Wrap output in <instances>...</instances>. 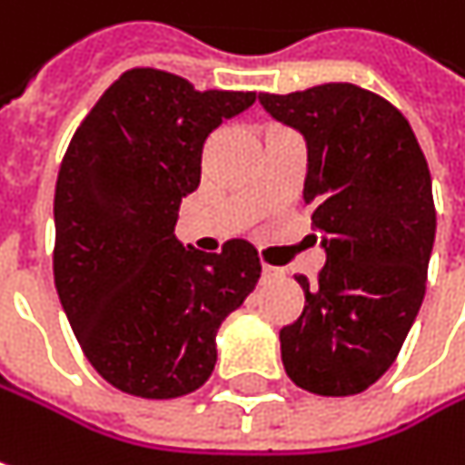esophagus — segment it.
Returning <instances> with one entry per match:
<instances>
[{
  "label": "esophagus",
  "instance_id": "esophagus-1",
  "mask_svg": "<svg viewBox=\"0 0 465 465\" xmlns=\"http://www.w3.org/2000/svg\"><path fill=\"white\" fill-rule=\"evenodd\" d=\"M282 275H285V272H282L281 267H272V264H264V267H262V278H264V281H275V278H282Z\"/></svg>",
  "mask_w": 465,
  "mask_h": 465
}]
</instances>
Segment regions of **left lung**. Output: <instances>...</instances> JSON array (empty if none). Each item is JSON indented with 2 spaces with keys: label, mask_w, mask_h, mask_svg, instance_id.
Masks as SVG:
<instances>
[{
  "label": "left lung",
  "mask_w": 465,
  "mask_h": 465,
  "mask_svg": "<svg viewBox=\"0 0 465 465\" xmlns=\"http://www.w3.org/2000/svg\"><path fill=\"white\" fill-rule=\"evenodd\" d=\"M259 103L307 140L304 206L325 249L315 282L296 275L307 302L281 328L282 368L312 394H360L397 360L426 293L437 230L426 155L408 118L357 84Z\"/></svg>",
  "instance_id": "8db88e82"
}]
</instances>
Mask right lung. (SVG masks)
Here are the masks:
<instances>
[{
    "mask_svg": "<svg viewBox=\"0 0 465 465\" xmlns=\"http://www.w3.org/2000/svg\"><path fill=\"white\" fill-rule=\"evenodd\" d=\"M253 100L256 92H198L183 76L132 68L63 155L54 288L92 368L126 394L174 400L201 389L216 365V328L259 281L249 241L201 253L174 238L209 134Z\"/></svg>",
    "mask_w": 465,
    "mask_h": 465,
    "instance_id": "right-lung-1",
    "label": "right lung"
}]
</instances>
